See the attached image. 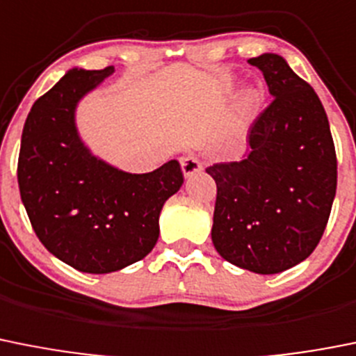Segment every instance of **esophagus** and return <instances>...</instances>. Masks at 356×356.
<instances>
[{
    "mask_svg": "<svg viewBox=\"0 0 356 356\" xmlns=\"http://www.w3.org/2000/svg\"><path fill=\"white\" fill-rule=\"evenodd\" d=\"M180 164H181V171H184V175L187 176V178L188 176L195 175V172L203 171V164H201V162L192 155L184 156V159L180 161Z\"/></svg>",
    "mask_w": 356,
    "mask_h": 356,
    "instance_id": "esophagus-1",
    "label": "esophagus"
}]
</instances>
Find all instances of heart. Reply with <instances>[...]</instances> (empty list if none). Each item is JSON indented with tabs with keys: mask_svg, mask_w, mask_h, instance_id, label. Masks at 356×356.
I'll use <instances>...</instances> for the list:
<instances>
[{
	"mask_svg": "<svg viewBox=\"0 0 356 356\" xmlns=\"http://www.w3.org/2000/svg\"><path fill=\"white\" fill-rule=\"evenodd\" d=\"M254 106H256V93H254V91H245L242 100H240V106H238V113H240V116L243 118V116L250 114Z\"/></svg>",
	"mask_w": 356,
	"mask_h": 356,
	"instance_id": "obj_1",
	"label": "heart"
}]
</instances>
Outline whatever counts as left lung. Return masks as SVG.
I'll return each mask as SVG.
<instances>
[{
  "mask_svg": "<svg viewBox=\"0 0 356 356\" xmlns=\"http://www.w3.org/2000/svg\"><path fill=\"white\" fill-rule=\"evenodd\" d=\"M272 104L249 129L238 162L207 168L217 184L211 242L231 265L279 273L307 259L321 240L337 188L327 113L311 84L279 54H261Z\"/></svg>",
  "mask_w": 356,
  "mask_h": 356,
  "instance_id": "8db88e82",
  "label": "left lung"
}]
</instances>
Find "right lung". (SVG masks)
Instances as JSON below:
<instances>
[{"label":"right lung","instance_id":"obj_1","mask_svg":"<svg viewBox=\"0 0 356 356\" xmlns=\"http://www.w3.org/2000/svg\"><path fill=\"white\" fill-rule=\"evenodd\" d=\"M113 72L72 68L42 95L26 118L17 162L21 200L38 240L86 273L116 272L148 256L162 207L184 184L178 161L132 175L81 141L77 102Z\"/></svg>","mask_w":356,"mask_h":356}]
</instances>
